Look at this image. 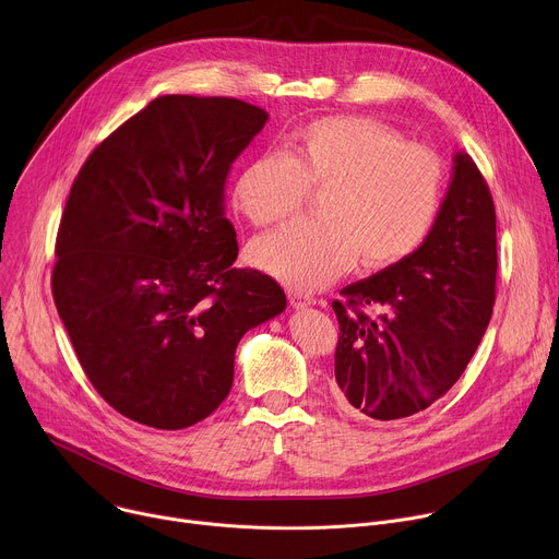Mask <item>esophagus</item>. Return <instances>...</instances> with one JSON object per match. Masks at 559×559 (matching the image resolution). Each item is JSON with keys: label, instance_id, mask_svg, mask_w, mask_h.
<instances>
[{"label": "esophagus", "instance_id": "34e87169", "mask_svg": "<svg viewBox=\"0 0 559 559\" xmlns=\"http://www.w3.org/2000/svg\"><path fill=\"white\" fill-rule=\"evenodd\" d=\"M287 296H289V305L294 309H307V307H311L316 302L309 294H302V292H289Z\"/></svg>", "mask_w": 559, "mask_h": 559}]
</instances>
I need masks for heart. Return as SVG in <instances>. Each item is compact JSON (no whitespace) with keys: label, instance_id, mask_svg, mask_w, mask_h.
I'll use <instances>...</instances> for the list:
<instances>
[{"label":"heart","instance_id":"heart-1","mask_svg":"<svg viewBox=\"0 0 559 559\" xmlns=\"http://www.w3.org/2000/svg\"><path fill=\"white\" fill-rule=\"evenodd\" d=\"M307 190H325L321 221L287 225L250 248L257 267L300 292L334 283L358 254L365 267H384L416 252L442 207L444 168L436 152L380 121L323 117L294 132L292 154L252 158L231 199L267 227L298 214Z\"/></svg>","mask_w":559,"mask_h":559}]
</instances>
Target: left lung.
I'll return each instance as SVG.
<instances>
[{
	"mask_svg": "<svg viewBox=\"0 0 559 559\" xmlns=\"http://www.w3.org/2000/svg\"><path fill=\"white\" fill-rule=\"evenodd\" d=\"M496 207L466 152L423 246L334 300V395L358 418L401 420L442 397L480 345L496 302ZM367 306L383 311L367 314Z\"/></svg>",
	"mask_w": 559,
	"mask_h": 559,
	"instance_id": "obj_1",
	"label": "left lung"
}]
</instances>
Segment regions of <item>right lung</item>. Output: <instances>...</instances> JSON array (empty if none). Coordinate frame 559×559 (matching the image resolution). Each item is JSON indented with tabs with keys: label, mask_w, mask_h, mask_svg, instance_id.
<instances>
[{
	"label": "right lung",
	"mask_w": 559,
	"mask_h": 559,
	"mask_svg": "<svg viewBox=\"0 0 559 559\" xmlns=\"http://www.w3.org/2000/svg\"><path fill=\"white\" fill-rule=\"evenodd\" d=\"M267 112L229 97L164 95L79 170L57 234L52 296L88 380L121 416L186 429L234 382L243 334L285 305L236 270L225 181Z\"/></svg>",
	"instance_id": "1"
}]
</instances>
